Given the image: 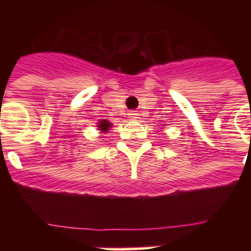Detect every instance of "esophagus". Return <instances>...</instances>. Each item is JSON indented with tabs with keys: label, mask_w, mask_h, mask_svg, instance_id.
<instances>
[{
	"label": "esophagus",
	"mask_w": 251,
	"mask_h": 251,
	"mask_svg": "<svg viewBox=\"0 0 251 251\" xmlns=\"http://www.w3.org/2000/svg\"><path fill=\"white\" fill-rule=\"evenodd\" d=\"M129 117L131 118V120H137V118H138V113H135V112H134V110H130Z\"/></svg>",
	"instance_id": "obj_1"
}]
</instances>
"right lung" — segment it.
Listing matches in <instances>:
<instances>
[{"label":"right lung","mask_w":251,"mask_h":251,"mask_svg":"<svg viewBox=\"0 0 251 251\" xmlns=\"http://www.w3.org/2000/svg\"><path fill=\"white\" fill-rule=\"evenodd\" d=\"M99 130H101V133H106L109 127H112V124L106 120H100V124H99Z\"/></svg>","instance_id":"right-lung-1"}]
</instances>
